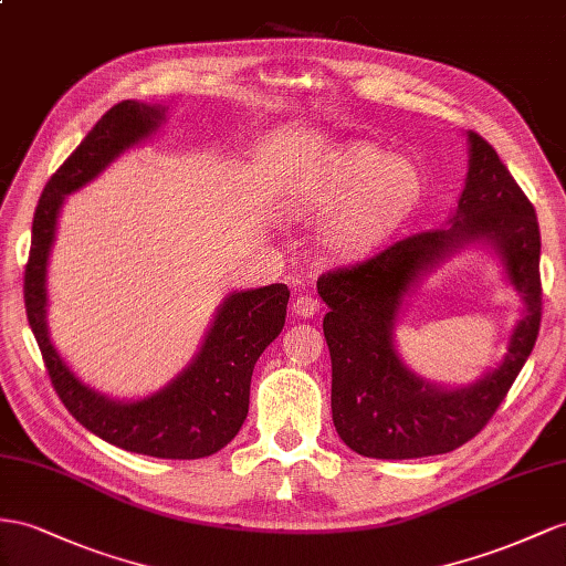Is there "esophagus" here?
<instances>
[{"instance_id":"obj_1","label":"esophagus","mask_w":566,"mask_h":566,"mask_svg":"<svg viewBox=\"0 0 566 566\" xmlns=\"http://www.w3.org/2000/svg\"><path fill=\"white\" fill-rule=\"evenodd\" d=\"M321 308H323L321 298H315L313 294H298L296 301L292 303V311L301 317H313V315L321 313Z\"/></svg>"}]
</instances>
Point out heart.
I'll use <instances>...</instances> for the list:
<instances>
[{
	"instance_id": "obj_1",
	"label": "heart",
	"mask_w": 566,
	"mask_h": 566,
	"mask_svg": "<svg viewBox=\"0 0 566 566\" xmlns=\"http://www.w3.org/2000/svg\"><path fill=\"white\" fill-rule=\"evenodd\" d=\"M421 191V174L409 159L358 145L301 174L292 198L308 214L332 211L323 227L325 249L354 258L392 237L416 208Z\"/></svg>"
}]
</instances>
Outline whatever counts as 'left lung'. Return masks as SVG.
I'll return each instance as SVG.
<instances>
[{"instance_id":"left-lung-1","label":"left lung","mask_w":566,"mask_h":566,"mask_svg":"<svg viewBox=\"0 0 566 566\" xmlns=\"http://www.w3.org/2000/svg\"><path fill=\"white\" fill-rule=\"evenodd\" d=\"M488 242L527 303L503 364L469 388L432 386L400 360L391 332L402 298L444 256ZM317 294L332 358V421L356 454L418 459L475 438L497 411L541 329V229L526 193L495 148L469 132V174L449 224L385 245L349 268L325 272Z\"/></svg>"}]
</instances>
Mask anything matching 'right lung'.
Instances as JSON below:
<instances>
[{
  "mask_svg": "<svg viewBox=\"0 0 566 566\" xmlns=\"http://www.w3.org/2000/svg\"><path fill=\"white\" fill-rule=\"evenodd\" d=\"M163 122V107L124 99L103 114L52 174L33 217L23 284L25 313L56 395L83 428L126 452L157 459H202L234 440L245 421L255 360L284 327L286 284L229 294L217 308L191 364L159 392L136 401L105 397L81 382L54 349L48 332V258L64 198L93 181L124 150L153 136Z\"/></svg>",
  "mask_w": 566,
  "mask_h": 566,
  "instance_id": "1",
  "label": "right lung"
}]
</instances>
